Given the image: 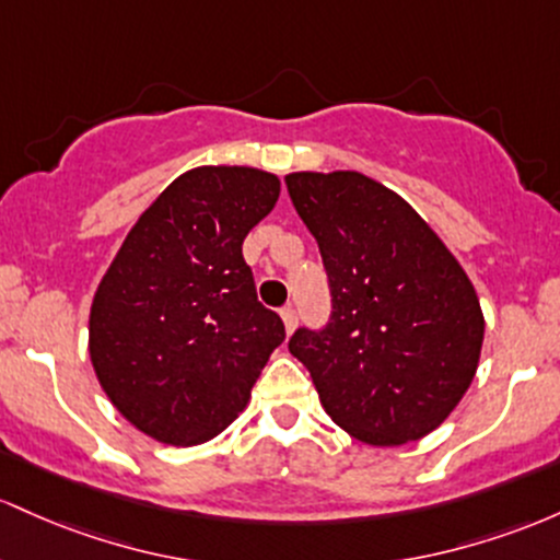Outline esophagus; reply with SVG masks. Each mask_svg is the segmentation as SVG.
<instances>
[{
    "mask_svg": "<svg viewBox=\"0 0 560 560\" xmlns=\"http://www.w3.org/2000/svg\"><path fill=\"white\" fill-rule=\"evenodd\" d=\"M280 317H282V323H285V330L293 332V328H296V323H299L296 310H293V306H282Z\"/></svg>",
    "mask_w": 560,
    "mask_h": 560,
    "instance_id": "esophagus-1",
    "label": "esophagus"
}]
</instances>
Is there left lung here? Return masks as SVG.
<instances>
[{"instance_id": "obj_1", "label": "left lung", "mask_w": 560, "mask_h": 560, "mask_svg": "<svg viewBox=\"0 0 560 560\" xmlns=\"http://www.w3.org/2000/svg\"><path fill=\"white\" fill-rule=\"evenodd\" d=\"M288 192L317 241L332 312L299 328L332 423L373 447L416 442L447 420L479 368L483 314L474 282L420 213L360 172H296Z\"/></svg>"}]
</instances>
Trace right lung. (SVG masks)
I'll use <instances>...</instances> for the list:
<instances>
[{"instance_id": "add662e5", "label": "right lung", "mask_w": 560, "mask_h": 560, "mask_svg": "<svg viewBox=\"0 0 560 560\" xmlns=\"http://www.w3.org/2000/svg\"><path fill=\"white\" fill-rule=\"evenodd\" d=\"M278 198L280 179L261 168H190L142 211L100 280L92 368L113 407L155 442L192 447L228 429L285 341L243 259Z\"/></svg>"}]
</instances>
